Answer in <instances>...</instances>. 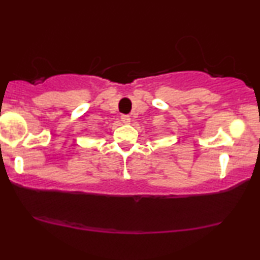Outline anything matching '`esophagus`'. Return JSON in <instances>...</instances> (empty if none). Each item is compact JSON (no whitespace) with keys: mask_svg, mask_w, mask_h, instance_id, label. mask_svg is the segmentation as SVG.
I'll return each instance as SVG.
<instances>
[{"mask_svg":"<svg viewBox=\"0 0 260 260\" xmlns=\"http://www.w3.org/2000/svg\"><path fill=\"white\" fill-rule=\"evenodd\" d=\"M120 119H122V122H123L124 124H129L130 120H131L130 116H127V115H123L122 117H120Z\"/></svg>","mask_w":260,"mask_h":260,"instance_id":"34e87169","label":"esophagus"}]
</instances>
